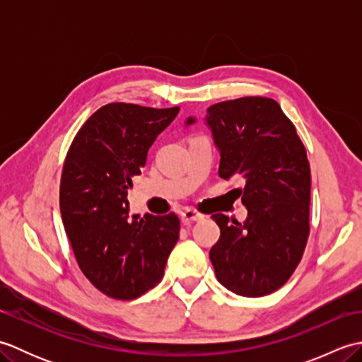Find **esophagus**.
<instances>
[{"instance_id": "1", "label": "esophagus", "mask_w": 362, "mask_h": 362, "mask_svg": "<svg viewBox=\"0 0 362 362\" xmlns=\"http://www.w3.org/2000/svg\"><path fill=\"white\" fill-rule=\"evenodd\" d=\"M180 218H182V222H185V224H188V222L202 221L205 216H204L202 213H199V211H196L193 209H187V210H183L180 213Z\"/></svg>"}]
</instances>
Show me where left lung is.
Instances as JSON below:
<instances>
[{
	"label": "left lung",
	"mask_w": 362,
	"mask_h": 362,
	"mask_svg": "<svg viewBox=\"0 0 362 362\" xmlns=\"http://www.w3.org/2000/svg\"><path fill=\"white\" fill-rule=\"evenodd\" d=\"M196 118H188L191 126ZM221 153L219 177H240L243 222L213 214L221 228L210 250L222 286L244 297L281 288L302 259L310 235L311 171L291 119L271 98L247 96L209 107L205 117Z\"/></svg>",
	"instance_id": "1"
}]
</instances>
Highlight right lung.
<instances>
[{
	"label": "right lung",
	"mask_w": 362,
	"mask_h": 362,
	"mask_svg": "<svg viewBox=\"0 0 362 362\" xmlns=\"http://www.w3.org/2000/svg\"><path fill=\"white\" fill-rule=\"evenodd\" d=\"M179 110L107 104L66 153L60 182L65 232L83 275L112 298L132 300L156 286L179 240L174 213L130 221L127 201L132 177L141 174L152 143Z\"/></svg>",
	"instance_id": "add662e5"
}]
</instances>
